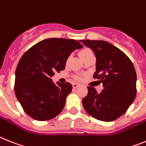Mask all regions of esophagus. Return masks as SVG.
Returning <instances> with one entry per match:
<instances>
[{
	"label": "esophagus",
	"mask_w": 146,
	"mask_h": 146,
	"mask_svg": "<svg viewBox=\"0 0 146 146\" xmlns=\"http://www.w3.org/2000/svg\"><path fill=\"white\" fill-rule=\"evenodd\" d=\"M79 86V84H77V83H73V88H74V89L77 88Z\"/></svg>",
	"instance_id": "esophagus-1"
}]
</instances>
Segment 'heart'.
Segmentation results:
<instances>
[{
	"instance_id": "1",
	"label": "heart",
	"mask_w": 146,
	"mask_h": 146,
	"mask_svg": "<svg viewBox=\"0 0 146 146\" xmlns=\"http://www.w3.org/2000/svg\"><path fill=\"white\" fill-rule=\"evenodd\" d=\"M79 54L81 58H82L83 60H84L88 56H90V55L91 54H94V53H93V51H92L90 49L84 48L79 51ZM75 78L76 79H78V80H82L83 78V75H82V74H78V75L76 76Z\"/></svg>"
}]
</instances>
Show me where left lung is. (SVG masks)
I'll return each instance as SVG.
<instances>
[{
    "label": "left lung",
    "mask_w": 146,
    "mask_h": 146,
    "mask_svg": "<svg viewBox=\"0 0 146 146\" xmlns=\"http://www.w3.org/2000/svg\"><path fill=\"white\" fill-rule=\"evenodd\" d=\"M96 57L94 79H100L103 90L88 86L82 105L88 114L98 120L111 122L127 111L137 95V74L128 56L117 46L105 41L82 40Z\"/></svg>",
    "instance_id": "1"
}]
</instances>
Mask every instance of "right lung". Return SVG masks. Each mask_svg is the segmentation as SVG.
Masks as SVG:
<instances>
[{"mask_svg":"<svg viewBox=\"0 0 146 146\" xmlns=\"http://www.w3.org/2000/svg\"><path fill=\"white\" fill-rule=\"evenodd\" d=\"M82 47L76 40L52 38L39 41L22 56L15 70V94L31 118L46 121L62 112L73 87L69 82L56 85L51 77L65 68L73 50Z\"/></svg>","mask_w":146,"mask_h":146,"instance_id":"right-lung-1","label":"right lung"}]
</instances>
